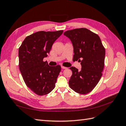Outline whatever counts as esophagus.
Returning a JSON list of instances; mask_svg holds the SVG:
<instances>
[{"instance_id": "1", "label": "esophagus", "mask_w": 126, "mask_h": 126, "mask_svg": "<svg viewBox=\"0 0 126 126\" xmlns=\"http://www.w3.org/2000/svg\"><path fill=\"white\" fill-rule=\"evenodd\" d=\"M61 67H62V69H67V67H65L63 66H61Z\"/></svg>"}]
</instances>
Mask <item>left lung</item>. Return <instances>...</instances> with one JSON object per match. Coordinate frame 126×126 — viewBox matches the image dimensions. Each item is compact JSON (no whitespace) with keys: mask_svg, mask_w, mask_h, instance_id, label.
<instances>
[{"mask_svg":"<svg viewBox=\"0 0 126 126\" xmlns=\"http://www.w3.org/2000/svg\"><path fill=\"white\" fill-rule=\"evenodd\" d=\"M63 35L73 46L74 59L78 60L81 70L71 67L72 72L69 85L75 92L86 94L92 91L102 76L104 69L105 49L100 37L86 28L68 30Z\"/></svg>","mask_w":126,"mask_h":126,"instance_id":"8db88e82","label":"left lung"}]
</instances>
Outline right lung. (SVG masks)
I'll use <instances>...</instances> for the list:
<instances>
[{
	"mask_svg": "<svg viewBox=\"0 0 126 126\" xmlns=\"http://www.w3.org/2000/svg\"><path fill=\"white\" fill-rule=\"evenodd\" d=\"M63 32V30L36 32L27 37L19 48V67L22 78L27 86L39 96L55 88L61 67L49 66L43 59Z\"/></svg>",
	"mask_w": 126,
	"mask_h": 126,
	"instance_id": "add662e5",
	"label": "right lung"
}]
</instances>
